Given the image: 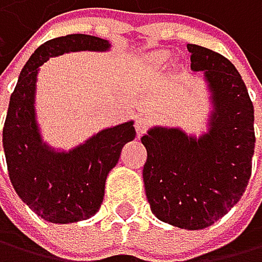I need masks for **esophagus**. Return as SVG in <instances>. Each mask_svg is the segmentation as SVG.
<instances>
[{
	"label": "esophagus",
	"instance_id": "obj_1",
	"mask_svg": "<svg viewBox=\"0 0 262 262\" xmlns=\"http://www.w3.org/2000/svg\"><path fill=\"white\" fill-rule=\"evenodd\" d=\"M149 124H151V120H149V117L146 116V114H140V116H137V119H135V130H137V135L140 137V135H143L145 132H146V128L149 127Z\"/></svg>",
	"mask_w": 262,
	"mask_h": 262
}]
</instances>
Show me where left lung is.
Segmentation results:
<instances>
[{
    "label": "left lung",
    "mask_w": 262,
    "mask_h": 262,
    "mask_svg": "<svg viewBox=\"0 0 262 262\" xmlns=\"http://www.w3.org/2000/svg\"><path fill=\"white\" fill-rule=\"evenodd\" d=\"M191 71L205 72L214 113L209 132L187 137L155 127L142 137L146 148L143 182L153 214L188 230L209 227L237 205L251 176L254 109L247 85L222 54L187 45Z\"/></svg>",
    "instance_id": "8db88e82"
}]
</instances>
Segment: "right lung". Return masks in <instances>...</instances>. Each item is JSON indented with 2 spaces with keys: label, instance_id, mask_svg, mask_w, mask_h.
<instances>
[{
  "label": "right lung",
  "instance_id": "1",
  "mask_svg": "<svg viewBox=\"0 0 262 262\" xmlns=\"http://www.w3.org/2000/svg\"><path fill=\"white\" fill-rule=\"evenodd\" d=\"M107 40L92 35H66L35 50L19 75L3 127V148L14 190L41 219L69 224L92 217L104 196L106 177L127 142L135 138L134 122L104 128L69 153L41 143L35 120L38 67L51 56L69 51H104Z\"/></svg>",
  "mask_w": 262,
  "mask_h": 262
}]
</instances>
